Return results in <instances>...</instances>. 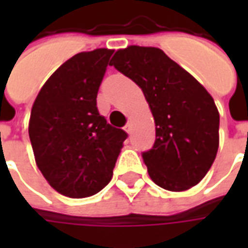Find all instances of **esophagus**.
<instances>
[{
	"instance_id": "esophagus-1",
	"label": "esophagus",
	"mask_w": 248,
	"mask_h": 248,
	"mask_svg": "<svg viewBox=\"0 0 248 248\" xmlns=\"http://www.w3.org/2000/svg\"><path fill=\"white\" fill-rule=\"evenodd\" d=\"M124 131H126V133H131V124H126V126H124Z\"/></svg>"
}]
</instances>
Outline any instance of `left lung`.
<instances>
[{
  "instance_id": "obj_1",
  "label": "left lung",
  "mask_w": 248,
  "mask_h": 248,
  "mask_svg": "<svg viewBox=\"0 0 248 248\" xmlns=\"http://www.w3.org/2000/svg\"><path fill=\"white\" fill-rule=\"evenodd\" d=\"M111 65L142 89L155 121V142L142 153L153 182L169 191L198 185L219 146V113L213 97L158 47L119 49Z\"/></svg>"
}]
</instances>
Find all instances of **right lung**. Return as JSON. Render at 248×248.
<instances>
[{
  "label": "right lung",
  "instance_id": "obj_1",
  "mask_svg": "<svg viewBox=\"0 0 248 248\" xmlns=\"http://www.w3.org/2000/svg\"><path fill=\"white\" fill-rule=\"evenodd\" d=\"M113 53L95 49L71 57L45 82L31 108L29 137L35 163L65 197L101 191L111 181L127 138L97 108L98 89Z\"/></svg>",
  "mask_w": 248,
  "mask_h": 248
}]
</instances>
